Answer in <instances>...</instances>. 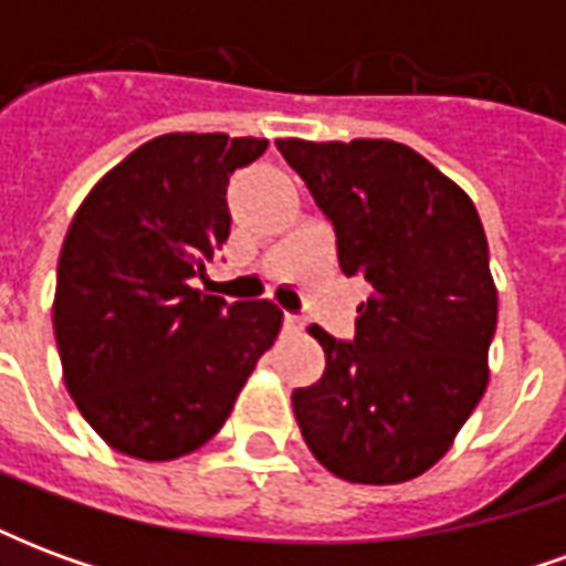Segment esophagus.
<instances>
[{
  "label": "esophagus",
  "instance_id": "1",
  "mask_svg": "<svg viewBox=\"0 0 566 566\" xmlns=\"http://www.w3.org/2000/svg\"><path fill=\"white\" fill-rule=\"evenodd\" d=\"M284 331L300 333V331H303V318H296V315H287V318H284Z\"/></svg>",
  "mask_w": 566,
  "mask_h": 566
}]
</instances>
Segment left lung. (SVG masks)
Instances as JSON below:
<instances>
[{"mask_svg": "<svg viewBox=\"0 0 566 566\" xmlns=\"http://www.w3.org/2000/svg\"><path fill=\"white\" fill-rule=\"evenodd\" d=\"M336 230L348 279L367 282L355 339L308 327L327 355L296 388L308 451L360 485L416 479L449 451L488 388L497 287L473 199L388 139H279Z\"/></svg>", "mask_w": 566, "mask_h": 566, "instance_id": "8db88e82", "label": "left lung"}]
</instances>
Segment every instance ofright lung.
<instances>
[{
  "label": "right lung",
  "mask_w": 566,
  "mask_h": 566,
  "mask_svg": "<svg viewBox=\"0 0 566 566\" xmlns=\"http://www.w3.org/2000/svg\"><path fill=\"white\" fill-rule=\"evenodd\" d=\"M266 145L157 136L103 175L69 223L54 294L63 379L120 454L175 461L209 442L282 331L270 300L193 287L230 235V175Z\"/></svg>",
  "instance_id": "1"
}]
</instances>
